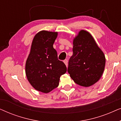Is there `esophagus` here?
Instances as JSON below:
<instances>
[{
  "label": "esophagus",
  "mask_w": 121,
  "mask_h": 121,
  "mask_svg": "<svg viewBox=\"0 0 121 121\" xmlns=\"http://www.w3.org/2000/svg\"><path fill=\"white\" fill-rule=\"evenodd\" d=\"M64 63H65V64L67 66V67H68V61L67 59H65V60H64Z\"/></svg>",
  "instance_id": "34e87169"
}]
</instances>
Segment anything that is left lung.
<instances>
[{
  "label": "left lung",
  "mask_w": 121,
  "mask_h": 121,
  "mask_svg": "<svg viewBox=\"0 0 121 121\" xmlns=\"http://www.w3.org/2000/svg\"><path fill=\"white\" fill-rule=\"evenodd\" d=\"M73 52L68 68L71 78L85 87L98 82L105 69L106 58L91 35L84 30L79 31L73 39Z\"/></svg>",
  "instance_id": "8db88e82"
}]
</instances>
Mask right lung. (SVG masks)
I'll return each mask as SVG.
<instances>
[{
  "instance_id": "1",
  "label": "right lung",
  "mask_w": 121,
  "mask_h": 121,
  "mask_svg": "<svg viewBox=\"0 0 121 121\" xmlns=\"http://www.w3.org/2000/svg\"><path fill=\"white\" fill-rule=\"evenodd\" d=\"M57 32L43 30L35 36L30 52L26 60L25 73L27 80L34 89L48 93L59 85L60 76L67 67L58 60L53 43Z\"/></svg>"
}]
</instances>
